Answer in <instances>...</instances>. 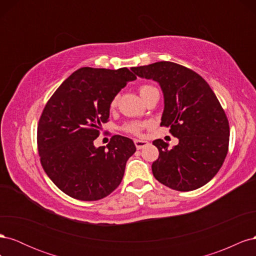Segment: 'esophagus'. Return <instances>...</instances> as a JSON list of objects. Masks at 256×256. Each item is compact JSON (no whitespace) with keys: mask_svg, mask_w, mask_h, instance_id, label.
Instances as JSON below:
<instances>
[{"mask_svg":"<svg viewBox=\"0 0 256 256\" xmlns=\"http://www.w3.org/2000/svg\"><path fill=\"white\" fill-rule=\"evenodd\" d=\"M134 145L138 150H141V148H143V147L148 145V142L143 141V140H134Z\"/></svg>","mask_w":256,"mask_h":256,"instance_id":"1","label":"esophagus"}]
</instances>
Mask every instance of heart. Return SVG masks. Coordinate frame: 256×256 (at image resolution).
<instances>
[{
	"label": "heart",
	"instance_id": "obj_1",
	"mask_svg": "<svg viewBox=\"0 0 256 256\" xmlns=\"http://www.w3.org/2000/svg\"><path fill=\"white\" fill-rule=\"evenodd\" d=\"M154 90H157V88L150 84H143L140 88H138V92H140V95L143 98L144 102L150 96L152 92ZM118 96H115L112 98L111 102H110L111 109H114V108L118 106ZM146 126H147V124L144 122H126L125 125L122 127V131H125V132L128 134L138 136L141 134L142 130Z\"/></svg>",
	"mask_w": 256,
	"mask_h": 256
}]
</instances>
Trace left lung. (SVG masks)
Listing matches in <instances>:
<instances>
[{
    "instance_id": "left-lung-1",
    "label": "left lung",
    "mask_w": 256,
    "mask_h": 256,
    "mask_svg": "<svg viewBox=\"0 0 256 256\" xmlns=\"http://www.w3.org/2000/svg\"><path fill=\"white\" fill-rule=\"evenodd\" d=\"M136 76L157 81L164 96L161 126L180 143L168 150L154 140L159 157L152 166L156 180L177 191H192L218 173L228 152V120L208 83L196 72L173 62L131 68Z\"/></svg>"
}]
</instances>
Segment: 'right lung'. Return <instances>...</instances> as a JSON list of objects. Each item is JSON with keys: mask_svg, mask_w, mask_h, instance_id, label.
Returning a JSON list of instances; mask_svg holds the SVG:
<instances>
[{"mask_svg": "<svg viewBox=\"0 0 256 256\" xmlns=\"http://www.w3.org/2000/svg\"><path fill=\"white\" fill-rule=\"evenodd\" d=\"M136 79L128 68L82 67L60 85L48 100L37 127V147L46 174L67 196L97 200L118 187L127 160L136 152L132 140L113 136L94 146L109 120L113 97Z\"/></svg>", "mask_w": 256, "mask_h": 256, "instance_id": "add662e5", "label": "right lung"}]
</instances>
